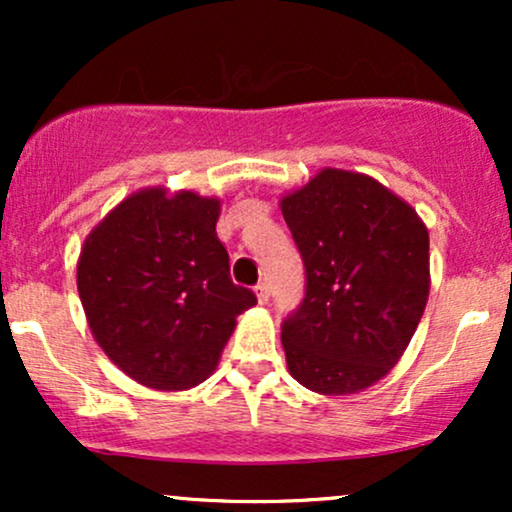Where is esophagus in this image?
Returning a JSON list of instances; mask_svg holds the SVG:
<instances>
[{
	"label": "esophagus",
	"instance_id": "obj_1",
	"mask_svg": "<svg viewBox=\"0 0 512 512\" xmlns=\"http://www.w3.org/2000/svg\"><path fill=\"white\" fill-rule=\"evenodd\" d=\"M255 293H257V301L267 303L269 301V284H264V281H260V284L255 286Z\"/></svg>",
	"mask_w": 512,
	"mask_h": 512
}]
</instances>
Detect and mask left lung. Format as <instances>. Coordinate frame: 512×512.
<instances>
[{"label": "left lung", "mask_w": 512, "mask_h": 512, "mask_svg": "<svg viewBox=\"0 0 512 512\" xmlns=\"http://www.w3.org/2000/svg\"><path fill=\"white\" fill-rule=\"evenodd\" d=\"M305 296L281 322L293 378L354 395L395 368L428 301V231L378 180L325 168L281 199Z\"/></svg>", "instance_id": "8db88e82"}]
</instances>
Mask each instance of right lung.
I'll return each instance as SVG.
<instances>
[{
  "mask_svg": "<svg viewBox=\"0 0 512 512\" xmlns=\"http://www.w3.org/2000/svg\"><path fill=\"white\" fill-rule=\"evenodd\" d=\"M219 199L161 187L127 197L98 223L76 267L101 349L132 380L187 390L214 373L236 317L257 303L233 284L216 236Z\"/></svg>",
  "mask_w": 512,
  "mask_h": 512,
  "instance_id": "right-lung-1",
  "label": "right lung"
}]
</instances>
